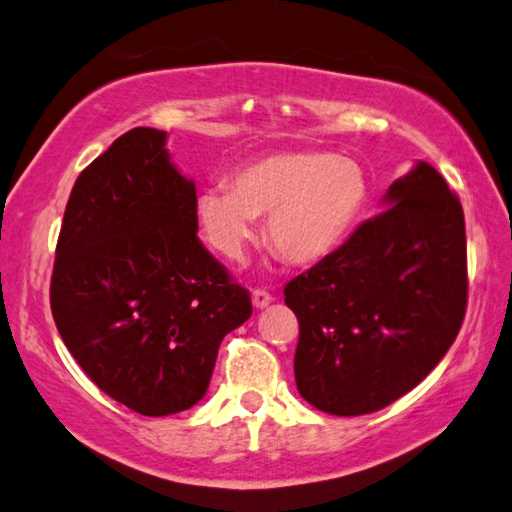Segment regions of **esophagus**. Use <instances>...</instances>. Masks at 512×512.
<instances>
[{
  "label": "esophagus",
  "instance_id": "esophagus-1",
  "mask_svg": "<svg viewBox=\"0 0 512 512\" xmlns=\"http://www.w3.org/2000/svg\"><path fill=\"white\" fill-rule=\"evenodd\" d=\"M271 300H273V296H271V293H268L266 289H255V291H253V305H255L257 309L268 307V305H271Z\"/></svg>",
  "mask_w": 512,
  "mask_h": 512
}]
</instances>
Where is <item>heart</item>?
<instances>
[{"label": "heart", "instance_id": "b5f03b06", "mask_svg": "<svg viewBox=\"0 0 512 512\" xmlns=\"http://www.w3.org/2000/svg\"><path fill=\"white\" fill-rule=\"evenodd\" d=\"M370 178L357 160L327 151H277L241 164L230 185L196 196L203 237L225 262H241L266 217L268 246L293 266H316L348 244L370 205Z\"/></svg>", "mask_w": 512, "mask_h": 512}]
</instances>
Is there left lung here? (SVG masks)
Returning <instances> with one entry per match:
<instances>
[{"instance_id": "8db88e82", "label": "left lung", "mask_w": 512, "mask_h": 512, "mask_svg": "<svg viewBox=\"0 0 512 512\" xmlns=\"http://www.w3.org/2000/svg\"><path fill=\"white\" fill-rule=\"evenodd\" d=\"M386 207L339 253L284 287L298 316V393L332 415L400 400L452 348L467 307L465 216L427 162L388 187Z\"/></svg>"}]
</instances>
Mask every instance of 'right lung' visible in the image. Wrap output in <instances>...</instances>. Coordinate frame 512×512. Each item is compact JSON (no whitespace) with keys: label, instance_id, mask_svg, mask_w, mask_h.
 <instances>
[{"label":"right lung","instance_id":"right-lung-1","mask_svg":"<svg viewBox=\"0 0 512 512\" xmlns=\"http://www.w3.org/2000/svg\"><path fill=\"white\" fill-rule=\"evenodd\" d=\"M167 133L133 128L76 178L51 273L60 339L94 384L162 418L201 400L250 293L196 237V187Z\"/></svg>","mask_w":512,"mask_h":512}]
</instances>
